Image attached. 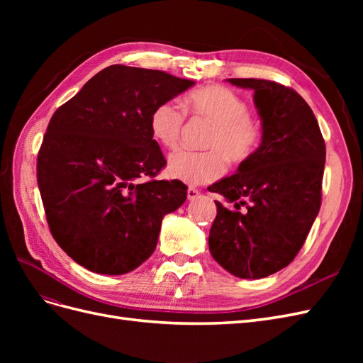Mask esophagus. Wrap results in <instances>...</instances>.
I'll return each instance as SVG.
<instances>
[{
	"instance_id": "1",
	"label": "esophagus",
	"mask_w": 363,
	"mask_h": 363,
	"mask_svg": "<svg viewBox=\"0 0 363 363\" xmlns=\"http://www.w3.org/2000/svg\"><path fill=\"white\" fill-rule=\"evenodd\" d=\"M201 195V192L195 188V186H189L188 188V200H195L199 199V196Z\"/></svg>"
}]
</instances>
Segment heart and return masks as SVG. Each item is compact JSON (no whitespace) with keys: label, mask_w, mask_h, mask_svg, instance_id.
Instances as JSON below:
<instances>
[{"label":"heart","mask_w":363,"mask_h":363,"mask_svg":"<svg viewBox=\"0 0 363 363\" xmlns=\"http://www.w3.org/2000/svg\"><path fill=\"white\" fill-rule=\"evenodd\" d=\"M184 113L204 119L212 128L204 139L206 151H179L169 157L168 174L186 183H211L224 175L227 160L232 164L248 162L260 148L262 123L250 115L242 96L225 86H206L192 91L182 101ZM184 115L172 101L157 104L150 115V131L167 150L180 144Z\"/></svg>","instance_id":"b5f03b06"}]
</instances>
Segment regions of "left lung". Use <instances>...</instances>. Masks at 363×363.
I'll return each instance as SVG.
<instances>
[{
    "label": "left lung",
    "instance_id": "8db88e82",
    "mask_svg": "<svg viewBox=\"0 0 363 363\" xmlns=\"http://www.w3.org/2000/svg\"><path fill=\"white\" fill-rule=\"evenodd\" d=\"M228 82L255 91L263 139L235 175L208 188L230 204L215 201L208 250L233 276L263 279L295 259L320 212L325 142L312 108L292 87L260 79Z\"/></svg>",
    "mask_w": 363,
    "mask_h": 363
}]
</instances>
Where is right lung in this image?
I'll return each instance as SVG.
<instances>
[{"label":"right lung","instance_id":"obj_1","mask_svg":"<svg viewBox=\"0 0 363 363\" xmlns=\"http://www.w3.org/2000/svg\"><path fill=\"white\" fill-rule=\"evenodd\" d=\"M192 84L164 71L112 65L51 116L38 184L52 238L79 265L121 276L152 255L162 218L186 201L188 188L155 179L167 160L150 115Z\"/></svg>","mask_w":363,"mask_h":363}]
</instances>
